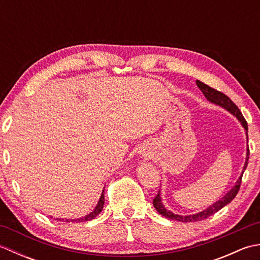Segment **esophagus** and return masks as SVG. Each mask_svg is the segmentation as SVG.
Wrapping results in <instances>:
<instances>
[{
	"label": "esophagus",
	"instance_id": "obj_1",
	"mask_svg": "<svg viewBox=\"0 0 260 260\" xmlns=\"http://www.w3.org/2000/svg\"><path fill=\"white\" fill-rule=\"evenodd\" d=\"M147 155H148V154H147Z\"/></svg>",
	"mask_w": 260,
	"mask_h": 260
}]
</instances>
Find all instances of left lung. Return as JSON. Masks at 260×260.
Segmentation results:
<instances>
[{"label": "left lung", "mask_w": 260, "mask_h": 260, "mask_svg": "<svg viewBox=\"0 0 260 260\" xmlns=\"http://www.w3.org/2000/svg\"><path fill=\"white\" fill-rule=\"evenodd\" d=\"M197 86L200 88L201 91L203 92V95L206 96L207 101H209L210 103H212L214 105H217V106L222 107L223 109L227 110V112H229L230 114H233L235 117L238 119V121L241 124V126L244 127L245 133H246L247 143H248V125H247V121L245 120L244 116H242L239 108L236 106L234 102L231 101V99L228 96H225L224 93L213 89V88L209 87L206 84H203V82L200 81V80H197ZM248 158H249V148H248V144H247L246 162H245L244 168H242V172L238 178V180H237L235 185L231 187V189L227 193H225V194L221 199H219L218 201H215L214 203H212L211 206L208 207L207 209L202 210V211L193 213V214H187V215H181V214L173 213L172 211H171V210H168L167 208L164 207V204L162 202V198H161V190L158 191L157 196L154 198V200H153L154 208H155L156 211L159 214H162L163 217L171 219V220H175V221H180V222H196V221H201V220L207 219L208 217H210V215H212L215 212H218L220 209H222L224 206H227L228 203H230L231 201L234 200L235 197L237 196V193H238V191H239L242 174H244L245 170H246L247 165H248Z\"/></svg>", "instance_id": "8db88e82"}]
</instances>
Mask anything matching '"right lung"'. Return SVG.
Here are the masks:
<instances>
[{"instance_id":"obj_1","label":"right lung","mask_w":260,"mask_h":260,"mask_svg":"<svg viewBox=\"0 0 260 260\" xmlns=\"http://www.w3.org/2000/svg\"><path fill=\"white\" fill-rule=\"evenodd\" d=\"M104 203H105V196H104V190L101 194V198H99V201L97 203V206L95 207V209L92 211L85 215L82 218H78V219H62V218H57L58 221H66V222H84V221H90V220L95 219L97 215L102 212V210L104 208ZM52 218V217H51Z\"/></svg>"}]
</instances>
